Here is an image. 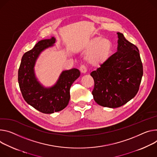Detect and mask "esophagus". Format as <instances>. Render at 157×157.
Segmentation results:
<instances>
[{
  "mask_svg": "<svg viewBox=\"0 0 157 157\" xmlns=\"http://www.w3.org/2000/svg\"><path fill=\"white\" fill-rule=\"evenodd\" d=\"M79 69H80V71L82 73H86V71H87V69H86V67H85L84 65H81V66H80V68H79Z\"/></svg>",
  "mask_w": 157,
  "mask_h": 157,
  "instance_id": "1",
  "label": "esophagus"
}]
</instances>
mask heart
I'll use <instances>...</instances> for the list:
<instances>
[{
	"mask_svg": "<svg viewBox=\"0 0 157 157\" xmlns=\"http://www.w3.org/2000/svg\"><path fill=\"white\" fill-rule=\"evenodd\" d=\"M112 48L109 40L96 37L86 42L82 48V52L86 53V60L88 64L93 66H99L109 59Z\"/></svg>",
	"mask_w": 157,
	"mask_h": 157,
	"instance_id": "heart-1",
	"label": "heart"
}]
</instances>
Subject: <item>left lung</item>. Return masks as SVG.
<instances>
[{"label":"left lung","instance_id":"left-lung-1","mask_svg":"<svg viewBox=\"0 0 157 157\" xmlns=\"http://www.w3.org/2000/svg\"><path fill=\"white\" fill-rule=\"evenodd\" d=\"M117 34V52L90 74L94 81V101L111 108L121 106L135 96L143 76L138 49L122 33Z\"/></svg>","mask_w":157,"mask_h":157}]
</instances>
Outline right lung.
I'll return each mask as SVG.
<instances>
[{"mask_svg": "<svg viewBox=\"0 0 157 157\" xmlns=\"http://www.w3.org/2000/svg\"><path fill=\"white\" fill-rule=\"evenodd\" d=\"M56 40L54 37L39 41L33 49L22 56L18 71V82L24 100L33 108L46 114L64 109L70 99V88L80 76L79 69L73 68L62 71L56 82L45 87L38 80L35 65L42 51L52 47Z\"/></svg>", "mask_w": 157, "mask_h": 157, "instance_id": "right-lung-1", "label": "right lung"}]
</instances>
